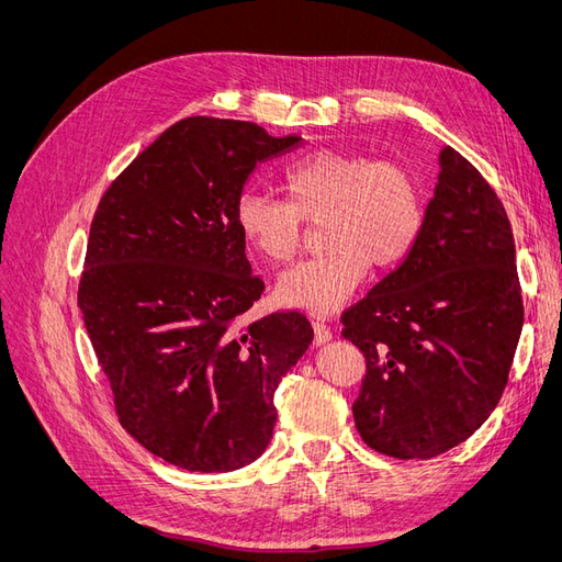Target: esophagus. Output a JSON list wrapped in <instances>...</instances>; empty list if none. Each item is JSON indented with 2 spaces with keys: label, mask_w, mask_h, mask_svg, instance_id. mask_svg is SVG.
Masks as SVG:
<instances>
[{
  "label": "esophagus",
  "mask_w": 562,
  "mask_h": 562,
  "mask_svg": "<svg viewBox=\"0 0 562 562\" xmlns=\"http://www.w3.org/2000/svg\"><path fill=\"white\" fill-rule=\"evenodd\" d=\"M312 326H314V342H316V347L330 342V339H333V330L328 328V323H326V321L314 318V321H312Z\"/></svg>",
  "instance_id": "1"
}]
</instances>
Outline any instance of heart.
Masks as SVG:
<instances>
[{"label":"heart","mask_w":562,"mask_h":562,"mask_svg":"<svg viewBox=\"0 0 562 562\" xmlns=\"http://www.w3.org/2000/svg\"><path fill=\"white\" fill-rule=\"evenodd\" d=\"M283 199L248 192L236 203V227L269 262H288L302 244V223H323L330 252L300 262L279 279L285 307L333 314L368 279L370 265L391 269L417 244L424 209L417 178L396 159L321 149L285 168Z\"/></svg>","instance_id":"b5f03b06"}]
</instances>
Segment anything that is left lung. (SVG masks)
Returning a JSON list of instances; mask_svg holds the SVG:
<instances>
[{
    "mask_svg": "<svg viewBox=\"0 0 562 562\" xmlns=\"http://www.w3.org/2000/svg\"><path fill=\"white\" fill-rule=\"evenodd\" d=\"M411 255L342 314L366 356L353 419L389 457L429 459L495 411L522 330L514 232L499 196L452 147Z\"/></svg>",
    "mask_w": 562,
    "mask_h": 562,
    "instance_id": "1",
    "label": "left lung"
}]
</instances>
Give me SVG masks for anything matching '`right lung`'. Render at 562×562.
Returning a JSON list of instances; mask_svg holds the SVG:
<instances>
[{
  "instance_id": "1",
  "label": "right lung",
  "mask_w": 562,
  "mask_h": 562,
  "mask_svg": "<svg viewBox=\"0 0 562 562\" xmlns=\"http://www.w3.org/2000/svg\"><path fill=\"white\" fill-rule=\"evenodd\" d=\"M300 143L187 116L98 203L79 310L119 422L168 464L225 473L255 462L274 434V391L312 345L300 312L244 323L265 283L236 227L255 166Z\"/></svg>"
}]
</instances>
